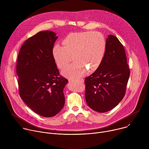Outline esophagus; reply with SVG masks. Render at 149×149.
I'll use <instances>...</instances> for the list:
<instances>
[{
  "label": "esophagus",
  "mask_w": 149,
  "mask_h": 149,
  "mask_svg": "<svg viewBox=\"0 0 149 149\" xmlns=\"http://www.w3.org/2000/svg\"><path fill=\"white\" fill-rule=\"evenodd\" d=\"M77 81L79 82L80 83H83L84 82V79H77Z\"/></svg>",
  "instance_id": "obj_1"
}]
</instances>
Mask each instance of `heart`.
Listing matches in <instances>:
<instances>
[{"label":"heart","instance_id":"heart-1","mask_svg":"<svg viewBox=\"0 0 149 149\" xmlns=\"http://www.w3.org/2000/svg\"><path fill=\"white\" fill-rule=\"evenodd\" d=\"M63 46L56 44L52 48V56L59 69L64 68L62 74L70 78L83 76L87 69L94 71L100 65L103 59L106 41L99 32L86 31L68 34L62 41Z\"/></svg>","mask_w":149,"mask_h":149}]
</instances>
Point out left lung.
Returning <instances> with one entry per match:
<instances>
[{"mask_svg": "<svg viewBox=\"0 0 149 149\" xmlns=\"http://www.w3.org/2000/svg\"><path fill=\"white\" fill-rule=\"evenodd\" d=\"M129 77L124 48L117 37L110 35L100 65L84 81L87 105L99 113L112 110L124 98Z\"/></svg>", "mask_w": 149, "mask_h": 149, "instance_id": "obj_1", "label": "left lung"}]
</instances>
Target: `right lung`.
<instances>
[{
	"mask_svg": "<svg viewBox=\"0 0 149 149\" xmlns=\"http://www.w3.org/2000/svg\"><path fill=\"white\" fill-rule=\"evenodd\" d=\"M57 38L50 31L37 33L24 42L17 59L19 95L30 109L45 117L62 110L65 104L63 90L68 82L59 75L52 56Z\"/></svg>",
	"mask_w": 149,
	"mask_h": 149,
	"instance_id": "obj_1",
	"label": "right lung"
}]
</instances>
